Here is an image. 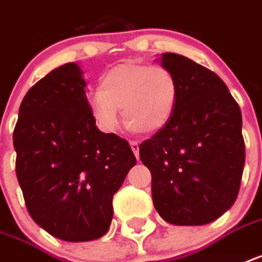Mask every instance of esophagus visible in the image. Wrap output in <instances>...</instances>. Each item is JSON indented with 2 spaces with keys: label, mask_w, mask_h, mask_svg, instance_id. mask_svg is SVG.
Wrapping results in <instances>:
<instances>
[{
  "label": "esophagus",
  "mask_w": 262,
  "mask_h": 262,
  "mask_svg": "<svg viewBox=\"0 0 262 262\" xmlns=\"http://www.w3.org/2000/svg\"><path fill=\"white\" fill-rule=\"evenodd\" d=\"M132 146V150L135 153V156L138 159V155H140V146H138V142L137 141H130L129 142Z\"/></svg>",
  "instance_id": "esophagus-1"
}]
</instances>
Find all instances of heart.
<instances>
[{"mask_svg":"<svg viewBox=\"0 0 262 262\" xmlns=\"http://www.w3.org/2000/svg\"><path fill=\"white\" fill-rule=\"evenodd\" d=\"M179 99V83L173 72L163 66L127 61L102 76L99 90L87 97L97 126L114 133L120 126V113L130 130L155 133L169 122Z\"/></svg>","mask_w":262,"mask_h":262,"instance_id":"1","label":"heart"}]
</instances>
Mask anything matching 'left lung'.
I'll return each instance as SVG.
<instances>
[{"mask_svg":"<svg viewBox=\"0 0 262 262\" xmlns=\"http://www.w3.org/2000/svg\"><path fill=\"white\" fill-rule=\"evenodd\" d=\"M160 64L176 76L179 99L169 122L140 145L153 205L172 225H207L234 205L241 186V110L215 72L169 52Z\"/></svg>","mask_w":262,"mask_h":262,"instance_id":"obj_1","label":"left lung"}]
</instances>
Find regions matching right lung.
Here are the masks:
<instances>
[{
	"instance_id": "right-lung-1",
	"label": "right lung",
	"mask_w": 262,
	"mask_h": 262,
	"mask_svg": "<svg viewBox=\"0 0 262 262\" xmlns=\"http://www.w3.org/2000/svg\"><path fill=\"white\" fill-rule=\"evenodd\" d=\"M76 63L52 70L21 102L13 133L28 212L51 235L93 241L109 230L113 195L136 157L126 140L97 127Z\"/></svg>"
}]
</instances>
